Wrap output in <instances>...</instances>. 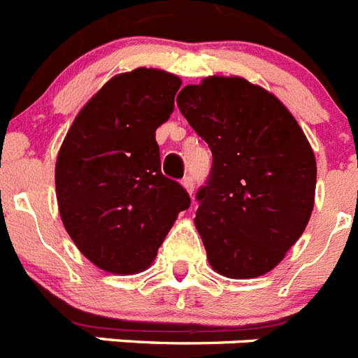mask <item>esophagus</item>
Segmentation results:
<instances>
[{
    "label": "esophagus",
    "mask_w": 358,
    "mask_h": 358,
    "mask_svg": "<svg viewBox=\"0 0 358 358\" xmlns=\"http://www.w3.org/2000/svg\"><path fill=\"white\" fill-rule=\"evenodd\" d=\"M181 185L185 186L186 192H188L189 195L194 194V188H195V185H194V177H192V176H186L185 179H182V181H181Z\"/></svg>",
    "instance_id": "obj_1"
}]
</instances>
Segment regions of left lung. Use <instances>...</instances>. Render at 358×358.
<instances>
[{
	"label": "left lung",
	"mask_w": 358,
	"mask_h": 358,
	"mask_svg": "<svg viewBox=\"0 0 358 358\" xmlns=\"http://www.w3.org/2000/svg\"><path fill=\"white\" fill-rule=\"evenodd\" d=\"M177 107L213 154L195 213L210 265L238 280L273 271L314 208L317 166L301 127L274 94L240 77L186 85Z\"/></svg>",
	"instance_id": "obj_1"
}]
</instances>
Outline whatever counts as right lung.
I'll list each match as a JSON object with an SVG mask.
<instances>
[{
	"label": "right lung",
	"mask_w": 358,
	"mask_h": 358,
	"mask_svg": "<svg viewBox=\"0 0 358 358\" xmlns=\"http://www.w3.org/2000/svg\"><path fill=\"white\" fill-rule=\"evenodd\" d=\"M179 87V77L161 69L116 75L78 113L59 150L62 224L78 251L107 273L145 271L189 208L188 192L161 173L156 141Z\"/></svg>",
	"instance_id": "add662e5"
}]
</instances>
